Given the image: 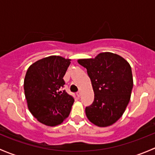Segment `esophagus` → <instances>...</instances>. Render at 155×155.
<instances>
[{
	"mask_svg": "<svg viewBox=\"0 0 155 155\" xmlns=\"http://www.w3.org/2000/svg\"><path fill=\"white\" fill-rule=\"evenodd\" d=\"M81 91H79V92H77V96L78 97V98H80V97H81Z\"/></svg>",
	"mask_w": 155,
	"mask_h": 155,
	"instance_id": "34e87169",
	"label": "esophagus"
}]
</instances>
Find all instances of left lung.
I'll use <instances>...</instances> for the list:
<instances>
[{
    "label": "left lung",
    "instance_id": "8db88e82",
    "mask_svg": "<svg viewBox=\"0 0 155 155\" xmlns=\"http://www.w3.org/2000/svg\"><path fill=\"white\" fill-rule=\"evenodd\" d=\"M78 63L87 68L95 93L94 101L86 107L87 118L99 127L113 125L122 116L133 89L130 66L116 54L105 52L95 59Z\"/></svg>",
    "mask_w": 155,
    "mask_h": 155
}]
</instances>
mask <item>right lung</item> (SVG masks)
Returning a JSON list of instances; mask_svg holds the SVG:
<instances>
[{"instance_id":"obj_1","label":"right lung","mask_w":155,"mask_h":155,"mask_svg":"<svg viewBox=\"0 0 155 155\" xmlns=\"http://www.w3.org/2000/svg\"><path fill=\"white\" fill-rule=\"evenodd\" d=\"M70 60L50 56L32 64L24 82L25 97L30 113L41 123L60 125L69 115L74 99L66 90L63 80Z\"/></svg>"}]
</instances>
